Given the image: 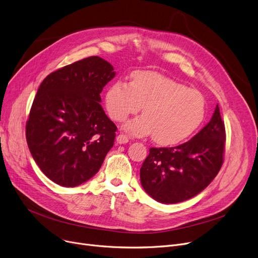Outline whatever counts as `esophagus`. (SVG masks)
<instances>
[{
    "label": "esophagus",
    "mask_w": 258,
    "mask_h": 258,
    "mask_svg": "<svg viewBox=\"0 0 258 258\" xmlns=\"http://www.w3.org/2000/svg\"><path fill=\"white\" fill-rule=\"evenodd\" d=\"M116 140H117V142H118L119 144H125V143L128 142V138L125 136V135H123V134L118 135Z\"/></svg>",
    "instance_id": "esophagus-1"
}]
</instances>
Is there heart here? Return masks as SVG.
Instances as JSON below:
<instances>
[{
	"instance_id": "heart-1",
	"label": "heart",
	"mask_w": 258,
	"mask_h": 258,
	"mask_svg": "<svg viewBox=\"0 0 258 258\" xmlns=\"http://www.w3.org/2000/svg\"><path fill=\"white\" fill-rule=\"evenodd\" d=\"M110 117L122 121L140 111L144 115L125 122L123 127L135 136L153 133L160 144L178 143L200 126L205 116V98L194 89L157 72H136L132 81L117 80L105 93Z\"/></svg>"
}]
</instances>
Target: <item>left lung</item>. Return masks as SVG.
I'll use <instances>...</instances> for the list:
<instances>
[{"instance_id":"left-lung-1","label":"left lung","mask_w":258,"mask_h":258,"mask_svg":"<svg viewBox=\"0 0 258 258\" xmlns=\"http://www.w3.org/2000/svg\"><path fill=\"white\" fill-rule=\"evenodd\" d=\"M225 125L219 104L208 123L175 147H152L140 168L141 185L159 203L175 204L199 195L223 164Z\"/></svg>"}]
</instances>
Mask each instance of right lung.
Returning a JSON list of instances; mask_svg holds the SVG:
<instances>
[{"instance_id": "1", "label": "right lung", "mask_w": 258, "mask_h": 258, "mask_svg": "<svg viewBox=\"0 0 258 258\" xmlns=\"http://www.w3.org/2000/svg\"><path fill=\"white\" fill-rule=\"evenodd\" d=\"M116 75L98 56L68 64L40 84L26 124L29 151L47 178L75 187L97 173L114 145L117 127L100 104Z\"/></svg>"}]
</instances>
